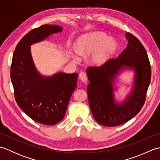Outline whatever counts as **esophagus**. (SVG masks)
<instances>
[{
  "instance_id": "34e87169",
  "label": "esophagus",
  "mask_w": 160,
  "mask_h": 160,
  "mask_svg": "<svg viewBox=\"0 0 160 160\" xmlns=\"http://www.w3.org/2000/svg\"><path fill=\"white\" fill-rule=\"evenodd\" d=\"M79 78L80 80H81L83 82H87V74L84 73V72H81L79 74Z\"/></svg>"
}]
</instances>
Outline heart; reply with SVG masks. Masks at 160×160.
I'll return each mask as SVG.
<instances>
[{"instance_id": "b5f03b06", "label": "heart", "mask_w": 160, "mask_h": 160, "mask_svg": "<svg viewBox=\"0 0 160 160\" xmlns=\"http://www.w3.org/2000/svg\"><path fill=\"white\" fill-rule=\"evenodd\" d=\"M118 47L117 40L103 32H95L80 36L76 41L73 55V59L79 62L81 55H89V61L94 65L106 63L116 52Z\"/></svg>"}]
</instances>
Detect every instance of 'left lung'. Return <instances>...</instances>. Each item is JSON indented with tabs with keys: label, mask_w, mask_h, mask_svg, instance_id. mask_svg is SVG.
Instances as JSON below:
<instances>
[{
	"label": "left lung",
	"mask_w": 160,
	"mask_h": 160,
	"mask_svg": "<svg viewBox=\"0 0 160 160\" xmlns=\"http://www.w3.org/2000/svg\"><path fill=\"white\" fill-rule=\"evenodd\" d=\"M128 45L117 58H111L100 67L87 69L89 103L93 116L106 127L123 124L136 115L145 102L151 78L147 53L136 37L126 33ZM126 69L133 70L132 89L121 103L114 99V82L118 74Z\"/></svg>",
	"instance_id": "1"
}]
</instances>
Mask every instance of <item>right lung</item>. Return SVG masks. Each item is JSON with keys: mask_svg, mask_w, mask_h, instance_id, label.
Instances as JSON below:
<instances>
[{"mask_svg": "<svg viewBox=\"0 0 160 160\" xmlns=\"http://www.w3.org/2000/svg\"><path fill=\"white\" fill-rule=\"evenodd\" d=\"M62 29L53 25L33 29L20 40L12 58L10 73L16 102L32 120L45 125L56 124L64 118L78 74L42 76L33 63L30 47Z\"/></svg>", "mask_w": 160, "mask_h": 160, "instance_id": "1", "label": "right lung"}]
</instances>
